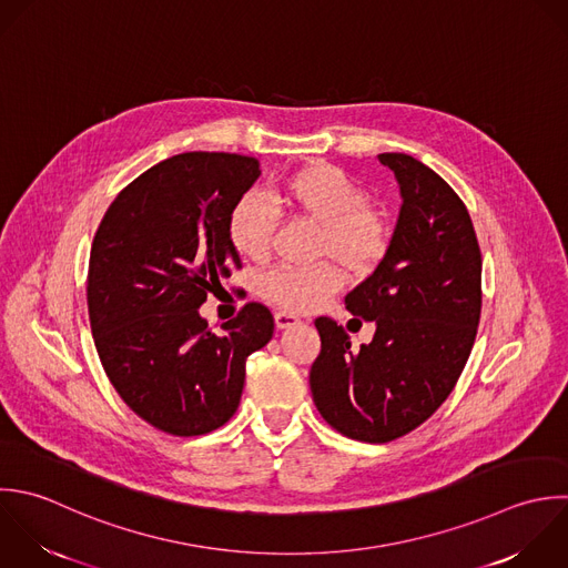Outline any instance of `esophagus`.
<instances>
[{
  "instance_id": "esophagus-1",
  "label": "esophagus",
  "mask_w": 568,
  "mask_h": 568,
  "mask_svg": "<svg viewBox=\"0 0 568 568\" xmlns=\"http://www.w3.org/2000/svg\"><path fill=\"white\" fill-rule=\"evenodd\" d=\"M274 323H276L278 329H290V327L298 325L301 318L294 316V314H290V312H276V314H274Z\"/></svg>"
}]
</instances>
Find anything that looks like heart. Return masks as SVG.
Here are the masks:
<instances>
[{
	"label": "heart",
	"mask_w": 568,
	"mask_h": 568,
	"mask_svg": "<svg viewBox=\"0 0 568 568\" xmlns=\"http://www.w3.org/2000/svg\"><path fill=\"white\" fill-rule=\"evenodd\" d=\"M274 203L321 227L316 258H334L354 274L372 270L389 247L387 214L369 203L367 192L332 163L312 161L294 170L276 187ZM274 230V207L258 196L241 199L227 221L232 247L250 261L270 256ZM341 287L343 272L332 263L310 270L276 267L258 278V294L290 312L316 310Z\"/></svg>",
	"instance_id": "b5f03b06"
}]
</instances>
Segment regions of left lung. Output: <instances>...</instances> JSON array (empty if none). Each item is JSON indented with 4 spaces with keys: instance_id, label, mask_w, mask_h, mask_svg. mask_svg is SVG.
Masks as SVG:
<instances>
[{
    "instance_id": "8db88e82",
    "label": "left lung",
    "mask_w": 568,
    "mask_h": 568,
    "mask_svg": "<svg viewBox=\"0 0 568 568\" xmlns=\"http://www.w3.org/2000/svg\"><path fill=\"white\" fill-rule=\"evenodd\" d=\"M378 159L394 170L403 207L383 261L345 296L376 334L354 352L341 325L316 318L321 354L310 372L321 416L361 443H392L447 400L483 310V254L463 199L409 154Z\"/></svg>"
}]
</instances>
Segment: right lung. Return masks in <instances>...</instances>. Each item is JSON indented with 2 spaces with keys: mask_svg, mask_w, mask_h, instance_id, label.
Instances as JSON below:
<instances>
[{
  "mask_svg": "<svg viewBox=\"0 0 568 568\" xmlns=\"http://www.w3.org/2000/svg\"><path fill=\"white\" fill-rule=\"evenodd\" d=\"M258 174L254 156H170L128 183L94 232L85 298L99 361L121 400L170 436L223 427L239 409L247 356L274 334L272 312L254 301L223 336L199 316L241 270L227 221Z\"/></svg>",
  "mask_w": 568,
  "mask_h": 568,
  "instance_id": "1",
  "label": "right lung"
}]
</instances>
